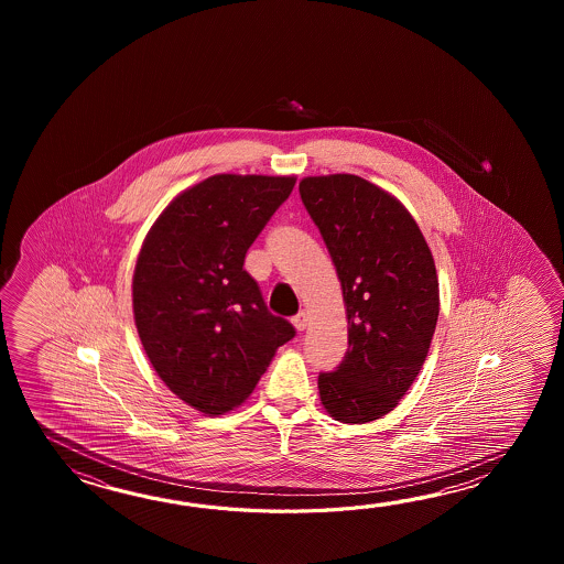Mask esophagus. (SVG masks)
<instances>
[{
  "label": "esophagus",
  "mask_w": 564,
  "mask_h": 564,
  "mask_svg": "<svg viewBox=\"0 0 564 564\" xmlns=\"http://www.w3.org/2000/svg\"><path fill=\"white\" fill-rule=\"evenodd\" d=\"M292 324H294L296 330L302 333V330L308 326V314H306V312H299V314L292 318Z\"/></svg>",
  "instance_id": "34e87169"
}]
</instances>
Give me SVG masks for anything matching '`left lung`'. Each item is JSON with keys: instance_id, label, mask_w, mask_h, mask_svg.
<instances>
[{"instance_id": "left-lung-1", "label": "left lung", "mask_w": 564, "mask_h": 564, "mask_svg": "<svg viewBox=\"0 0 564 564\" xmlns=\"http://www.w3.org/2000/svg\"><path fill=\"white\" fill-rule=\"evenodd\" d=\"M299 189L347 306V355L318 375L321 401L340 423H369L397 408L432 345L440 314L432 250L405 205L362 177H304Z\"/></svg>"}]
</instances>
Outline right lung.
<instances>
[{
	"label": "right lung",
	"instance_id": "obj_1",
	"mask_svg": "<svg viewBox=\"0 0 564 564\" xmlns=\"http://www.w3.org/2000/svg\"><path fill=\"white\" fill-rule=\"evenodd\" d=\"M294 183V175L207 177L156 217L137 258L132 314L144 352L161 381L205 415L241 405L296 335L243 270Z\"/></svg>",
	"mask_w": 564,
	"mask_h": 564
}]
</instances>
